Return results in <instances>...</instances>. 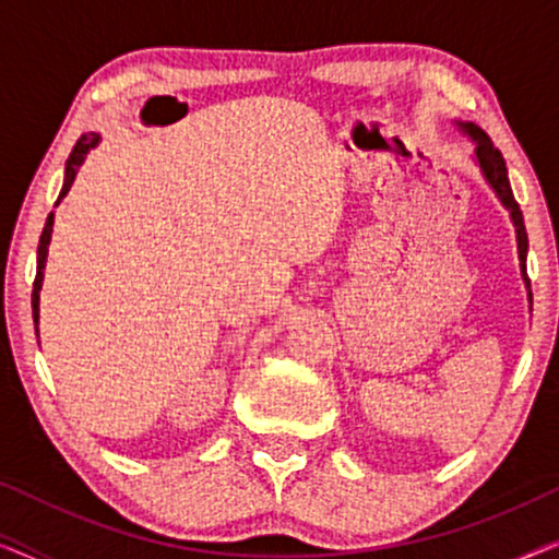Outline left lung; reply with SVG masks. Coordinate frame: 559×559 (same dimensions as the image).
Instances as JSON below:
<instances>
[{
  "mask_svg": "<svg viewBox=\"0 0 559 559\" xmlns=\"http://www.w3.org/2000/svg\"><path fill=\"white\" fill-rule=\"evenodd\" d=\"M453 124L457 127V132L465 134L473 142V163L478 165V170H480V175H484V180L488 182V188L493 190L503 209L509 211V218H511V224H514V231H516V249H519V266H522V280L526 285V293H530V277H526V249H530V241H526L522 209H519V203L514 201V193H511L507 163H503L501 152L493 147V142L488 140V134L484 132V129L473 124V121H453ZM530 302H532V293H530Z\"/></svg>",
  "mask_w": 559,
  "mask_h": 559,
  "instance_id": "obj_1",
  "label": "left lung"
}]
</instances>
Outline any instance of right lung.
I'll return each mask as SVG.
<instances>
[{"instance_id":"1","label":"right lung","mask_w":559,"mask_h":559,"mask_svg":"<svg viewBox=\"0 0 559 559\" xmlns=\"http://www.w3.org/2000/svg\"><path fill=\"white\" fill-rule=\"evenodd\" d=\"M98 142H102V134H96V132L81 134V140L75 142L71 157H68V163H66L63 188H60V195H58L56 205L68 195V190H71V186H73L75 175H79V167H81L83 163H86V155H88L91 150L96 147ZM52 221H56V213H50L48 221H45L40 243H37V274H35V285H33V320H35V325H37V320H40V289H43V277H45V262H48V247H50V236H52ZM35 331H37V328H35ZM37 335H40V333H37Z\"/></svg>"}]
</instances>
